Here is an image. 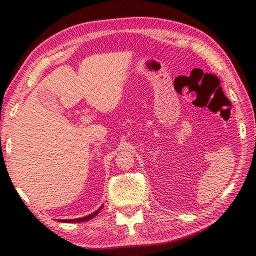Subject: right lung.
Here are the masks:
<instances>
[{
  "label": "right lung",
  "instance_id": "1",
  "mask_svg": "<svg viewBox=\"0 0 256 256\" xmlns=\"http://www.w3.org/2000/svg\"><path fill=\"white\" fill-rule=\"evenodd\" d=\"M102 206H100L98 210H96V212H94V213H92V214H90V215H88V216H86V217H82V218L64 219V220H59V222H86V220H90V219L94 218L96 215H98V214L100 213V210H102Z\"/></svg>",
  "mask_w": 256,
  "mask_h": 256
}]
</instances>
